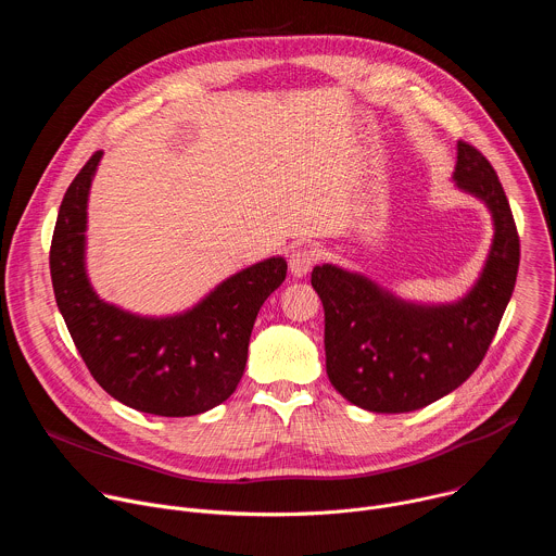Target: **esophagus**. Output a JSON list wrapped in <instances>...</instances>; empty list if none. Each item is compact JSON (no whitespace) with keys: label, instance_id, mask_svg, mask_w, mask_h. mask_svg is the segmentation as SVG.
<instances>
[{"label":"esophagus","instance_id":"34e87169","mask_svg":"<svg viewBox=\"0 0 556 556\" xmlns=\"http://www.w3.org/2000/svg\"><path fill=\"white\" fill-rule=\"evenodd\" d=\"M316 260H319V251L312 247H299L290 253V260H288L290 273L294 277H305L309 273V268L316 264Z\"/></svg>","mask_w":556,"mask_h":556}]
</instances>
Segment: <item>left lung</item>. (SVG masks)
Returning a JSON list of instances; mask_svg holds the SVG:
<instances>
[{"label":"left lung","mask_w":556,"mask_h":556,"mask_svg":"<svg viewBox=\"0 0 556 556\" xmlns=\"http://www.w3.org/2000/svg\"><path fill=\"white\" fill-rule=\"evenodd\" d=\"M457 187L482 198L495 219L486 268L453 305H412L361 275L316 266L312 288L326 309V369L352 405L405 414L457 389L484 361L519 270V232L504 187L486 155L457 142Z\"/></svg>","instance_id":"obj_1"}]
</instances>
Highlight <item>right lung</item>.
I'll list each match as a JSON object with an SVG mask.
<instances>
[{
    "label": "right lung",
    "instance_id": "right-lung-1",
    "mask_svg": "<svg viewBox=\"0 0 556 556\" xmlns=\"http://www.w3.org/2000/svg\"><path fill=\"white\" fill-rule=\"evenodd\" d=\"M99 161L94 151L67 187L52 232L50 275L67 332L118 403L165 418L208 412L242 380L257 312L288 266L281 257L260 262L169 319H142L101 301L84 268L86 206Z\"/></svg>",
    "mask_w": 556,
    "mask_h": 556
}]
</instances>
